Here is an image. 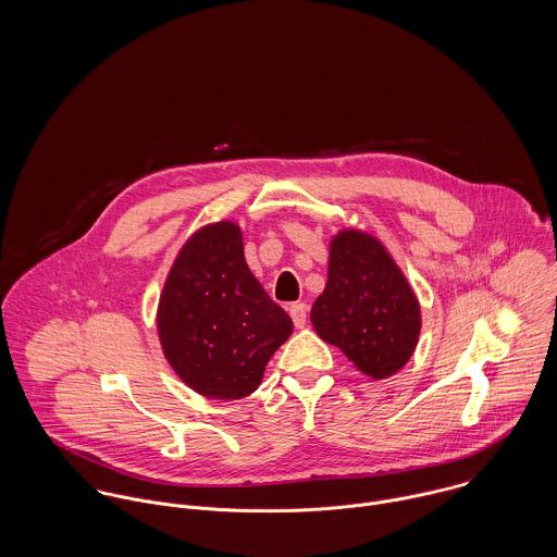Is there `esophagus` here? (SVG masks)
Here are the masks:
<instances>
[{
	"mask_svg": "<svg viewBox=\"0 0 557 557\" xmlns=\"http://www.w3.org/2000/svg\"><path fill=\"white\" fill-rule=\"evenodd\" d=\"M289 315L294 319L296 327H305V325H307V318H309V307H307L305 302L292 305V307H289Z\"/></svg>",
	"mask_w": 557,
	"mask_h": 557,
	"instance_id": "obj_1",
	"label": "esophagus"
}]
</instances>
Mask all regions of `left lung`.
I'll return each instance as SVG.
<instances>
[{
  "label": "left lung",
  "mask_w": 557,
  "mask_h": 557,
  "mask_svg": "<svg viewBox=\"0 0 557 557\" xmlns=\"http://www.w3.org/2000/svg\"><path fill=\"white\" fill-rule=\"evenodd\" d=\"M311 321L371 380H386L407 364L422 325L420 302L397 261L362 230H343L330 242L327 283Z\"/></svg>",
  "instance_id": "obj_1"
}]
</instances>
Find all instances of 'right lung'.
Returning <instances> with one entry per match:
<instances>
[{
	"label": "right lung",
	"mask_w": 557,
	"mask_h": 557,
	"mask_svg": "<svg viewBox=\"0 0 557 557\" xmlns=\"http://www.w3.org/2000/svg\"><path fill=\"white\" fill-rule=\"evenodd\" d=\"M157 327L166 362L190 391L236 400L259 388L294 323L248 270L238 223L219 221L180 248L162 285Z\"/></svg>",
	"instance_id": "right-lung-1"
}]
</instances>
